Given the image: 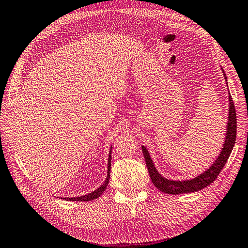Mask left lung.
Segmentation results:
<instances>
[{"mask_svg":"<svg viewBox=\"0 0 248 248\" xmlns=\"http://www.w3.org/2000/svg\"><path fill=\"white\" fill-rule=\"evenodd\" d=\"M223 71V69H222ZM224 79L227 81V76L223 71ZM228 85V82H227ZM236 139V111L235 107H234V103L231 97V94L229 93V117H228V125H227V134H226V141H224L222 151L220 152L218 158L216 159L215 163L210 166L204 172L197 175V177L190 179V180H183V181H174V180H169L164 178L157 169L155 168L154 163L150 156L147 148L145 146H142V152L144 155V158L146 161V167L150 173V177L152 182L154 186L158 188L159 191L167 193V194H183V193H192L196 191H201L202 188L208 186L210 183H213L222 170L224 165L229 159L231 152L235 144Z\"/></svg>","mask_w":248,"mask_h":248,"instance_id":"left-lung-1","label":"left lung"}]
</instances>
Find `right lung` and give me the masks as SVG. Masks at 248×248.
Segmentation results:
<instances>
[{"mask_svg": "<svg viewBox=\"0 0 248 248\" xmlns=\"http://www.w3.org/2000/svg\"><path fill=\"white\" fill-rule=\"evenodd\" d=\"M110 164H111V147H110L109 155H108V163H107V177H106V180L104 181V183H103L100 187L96 188L95 191L89 193V194H87V195L78 196V197H64V200L65 201H73V202H89V201H93V200L97 199V197H100L106 190L107 186H108L109 175H110Z\"/></svg>", "mask_w": 248, "mask_h": 248, "instance_id": "obj_1", "label": "right lung"}]
</instances>
